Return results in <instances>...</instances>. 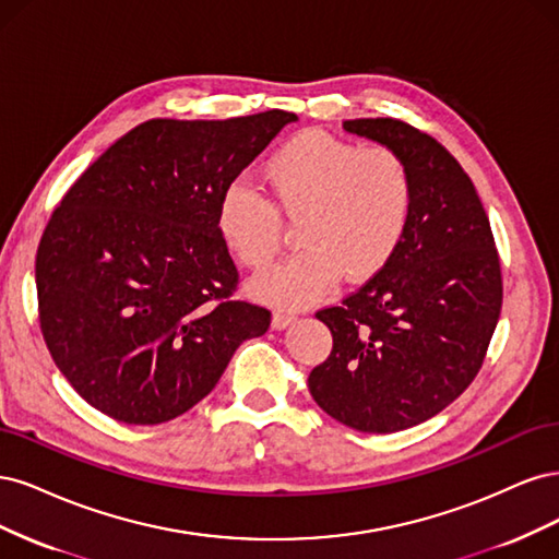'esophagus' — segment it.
I'll return each instance as SVG.
<instances>
[{"label":"esophagus","mask_w":559,"mask_h":559,"mask_svg":"<svg viewBox=\"0 0 559 559\" xmlns=\"http://www.w3.org/2000/svg\"><path fill=\"white\" fill-rule=\"evenodd\" d=\"M297 318H295V313H285V311H276L274 316H272V328L274 330H285L287 325H293Z\"/></svg>","instance_id":"1"}]
</instances>
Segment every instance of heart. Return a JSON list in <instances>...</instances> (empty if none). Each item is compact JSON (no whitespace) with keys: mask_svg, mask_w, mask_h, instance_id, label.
<instances>
[{"mask_svg":"<svg viewBox=\"0 0 559 559\" xmlns=\"http://www.w3.org/2000/svg\"><path fill=\"white\" fill-rule=\"evenodd\" d=\"M272 202L229 183L218 202V231L229 253L253 272L274 264L285 246L283 221L299 223V253L253 283L255 297L297 309L325 295L341 276L362 283L400 248L416 186L408 162L390 146L309 130L264 162Z\"/></svg>","mask_w":559,"mask_h":559,"instance_id":"heart-1","label":"heart"}]
</instances>
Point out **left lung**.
I'll return each mask as SVG.
<instances>
[{
    "mask_svg": "<svg viewBox=\"0 0 559 559\" xmlns=\"http://www.w3.org/2000/svg\"><path fill=\"white\" fill-rule=\"evenodd\" d=\"M344 130L397 151L416 202L381 272L316 313L334 344L309 390L334 420L392 435L437 416L476 378L501 311V269L472 178L437 139L394 118Z\"/></svg>",
    "mask_w": 559,
    "mask_h": 559,
    "instance_id": "8db88e82",
    "label": "left lung"
}]
</instances>
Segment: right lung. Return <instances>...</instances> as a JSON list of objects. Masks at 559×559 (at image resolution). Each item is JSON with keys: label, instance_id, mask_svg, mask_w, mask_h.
<instances>
[{"label": "right lung", "instance_id": "obj_1", "mask_svg": "<svg viewBox=\"0 0 559 559\" xmlns=\"http://www.w3.org/2000/svg\"><path fill=\"white\" fill-rule=\"evenodd\" d=\"M297 116L155 118L120 136L52 211L37 250L39 322L81 397L124 425L183 416L272 313L231 299L223 190Z\"/></svg>", "mask_w": 559, "mask_h": 559}]
</instances>
